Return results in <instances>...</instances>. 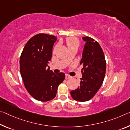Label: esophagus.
Instances as JSON below:
<instances>
[{
    "mask_svg": "<svg viewBox=\"0 0 130 130\" xmlns=\"http://www.w3.org/2000/svg\"><path fill=\"white\" fill-rule=\"evenodd\" d=\"M70 78H71V76H69L68 75H66V76H65V79H70Z\"/></svg>",
    "mask_w": 130,
    "mask_h": 130,
    "instance_id": "1",
    "label": "esophagus"
}]
</instances>
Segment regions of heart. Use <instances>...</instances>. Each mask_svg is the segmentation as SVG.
Instances as JSON below:
<instances>
[{"label":"heart","instance_id":"heart-1","mask_svg":"<svg viewBox=\"0 0 130 130\" xmlns=\"http://www.w3.org/2000/svg\"><path fill=\"white\" fill-rule=\"evenodd\" d=\"M66 43L69 50L72 48H78L80 46V41L79 39L75 37H69L66 39ZM57 46L54 47V50H55Z\"/></svg>","mask_w":130,"mask_h":130}]
</instances>
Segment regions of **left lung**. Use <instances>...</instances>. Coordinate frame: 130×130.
I'll return each instance as SVG.
<instances>
[{
    "label": "left lung",
    "instance_id": "8db88e82",
    "mask_svg": "<svg viewBox=\"0 0 130 130\" xmlns=\"http://www.w3.org/2000/svg\"><path fill=\"white\" fill-rule=\"evenodd\" d=\"M84 45L80 64L82 77L77 89L71 91L73 100L84 102L91 100L98 92L104 82L106 72V61L100 44L88 36L83 37Z\"/></svg>",
    "mask_w": 130,
    "mask_h": 130
}]
</instances>
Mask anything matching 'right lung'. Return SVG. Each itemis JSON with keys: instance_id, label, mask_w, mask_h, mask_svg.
<instances>
[{"instance_id": "1", "label": "right lung", "mask_w": 130, "mask_h": 130, "mask_svg": "<svg viewBox=\"0 0 130 130\" xmlns=\"http://www.w3.org/2000/svg\"><path fill=\"white\" fill-rule=\"evenodd\" d=\"M56 40L55 36L36 35L26 43L20 56V73L25 87L30 95L39 101L54 99L58 86L65 77L63 73L54 74L48 65Z\"/></svg>"}]
</instances>
